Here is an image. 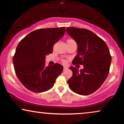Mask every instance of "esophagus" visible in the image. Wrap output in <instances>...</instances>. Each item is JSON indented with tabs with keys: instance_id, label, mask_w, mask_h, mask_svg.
Listing matches in <instances>:
<instances>
[{
	"instance_id": "34e87169",
	"label": "esophagus",
	"mask_w": 124,
	"mask_h": 124,
	"mask_svg": "<svg viewBox=\"0 0 124 124\" xmlns=\"http://www.w3.org/2000/svg\"><path fill=\"white\" fill-rule=\"evenodd\" d=\"M67 69H68V67H66V66H64V67H63V71H65V70H67Z\"/></svg>"
}]
</instances>
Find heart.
<instances>
[{
  "label": "heart",
  "mask_w": 124,
  "mask_h": 124,
  "mask_svg": "<svg viewBox=\"0 0 124 124\" xmlns=\"http://www.w3.org/2000/svg\"><path fill=\"white\" fill-rule=\"evenodd\" d=\"M73 40V39H69L68 40ZM63 62H64V63H65V62H66V61H63Z\"/></svg>",
  "instance_id": "heart-1"
}]
</instances>
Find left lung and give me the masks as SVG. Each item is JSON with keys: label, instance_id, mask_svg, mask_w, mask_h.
Instances as JSON below:
<instances>
[{"label": "left lung", "instance_id": "8db88e82", "mask_svg": "<svg viewBox=\"0 0 124 124\" xmlns=\"http://www.w3.org/2000/svg\"><path fill=\"white\" fill-rule=\"evenodd\" d=\"M66 32L77 44V55L73 65H83L79 70L70 66L73 76L67 81L73 92L83 95L93 93L101 87L109 74L112 61L105 42L89 30L67 27Z\"/></svg>", "mask_w": 124, "mask_h": 124}]
</instances>
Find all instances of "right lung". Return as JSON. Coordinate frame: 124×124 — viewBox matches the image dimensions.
<instances>
[{"mask_svg": "<svg viewBox=\"0 0 124 124\" xmlns=\"http://www.w3.org/2000/svg\"><path fill=\"white\" fill-rule=\"evenodd\" d=\"M65 33V27L38 29L19 43L13 57L14 69L19 80L29 90L42 93L53 87L63 67L59 63L46 66L45 57L53 53L54 45Z\"/></svg>", "mask_w": 124, "mask_h": 124, "instance_id": "add662e5", "label": "right lung"}]
</instances>
